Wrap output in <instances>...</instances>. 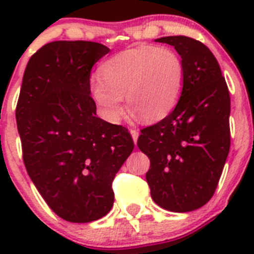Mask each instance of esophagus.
Listing matches in <instances>:
<instances>
[{
    "instance_id": "obj_1",
    "label": "esophagus",
    "mask_w": 254,
    "mask_h": 254,
    "mask_svg": "<svg viewBox=\"0 0 254 254\" xmlns=\"http://www.w3.org/2000/svg\"><path fill=\"white\" fill-rule=\"evenodd\" d=\"M129 132H131V136H132V138H133V142L136 143L137 142V138H138V131L136 128H132Z\"/></svg>"
}]
</instances>
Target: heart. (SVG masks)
<instances>
[{"label":"heart","mask_w":254,"mask_h":254,"mask_svg":"<svg viewBox=\"0 0 254 254\" xmlns=\"http://www.w3.org/2000/svg\"><path fill=\"white\" fill-rule=\"evenodd\" d=\"M90 91L102 113L118 121L129 112L142 122L163 120L178 103L185 85V64L176 51L159 46L126 49L104 62Z\"/></svg>","instance_id":"1"}]
</instances>
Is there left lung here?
Masks as SVG:
<instances>
[{
    "instance_id": "1",
    "label": "left lung",
    "mask_w": 254,
    "mask_h": 254,
    "mask_svg": "<svg viewBox=\"0 0 254 254\" xmlns=\"http://www.w3.org/2000/svg\"><path fill=\"white\" fill-rule=\"evenodd\" d=\"M181 56L186 78L174 111L141 129L137 146L150 159L151 197L172 212L202 207L214 196L230 149V95L212 52L193 38H159Z\"/></svg>"
}]
</instances>
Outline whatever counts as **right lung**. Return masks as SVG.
Masks as SVG:
<instances>
[{"instance_id":"1","label":"right lung","mask_w":254,"mask_h":254,"mask_svg":"<svg viewBox=\"0 0 254 254\" xmlns=\"http://www.w3.org/2000/svg\"><path fill=\"white\" fill-rule=\"evenodd\" d=\"M109 52L95 42L58 40L31 56L16 123L26 172L53 212L90 223L111 211L112 182L133 150L123 126L96 117L94 64Z\"/></svg>"}]
</instances>
